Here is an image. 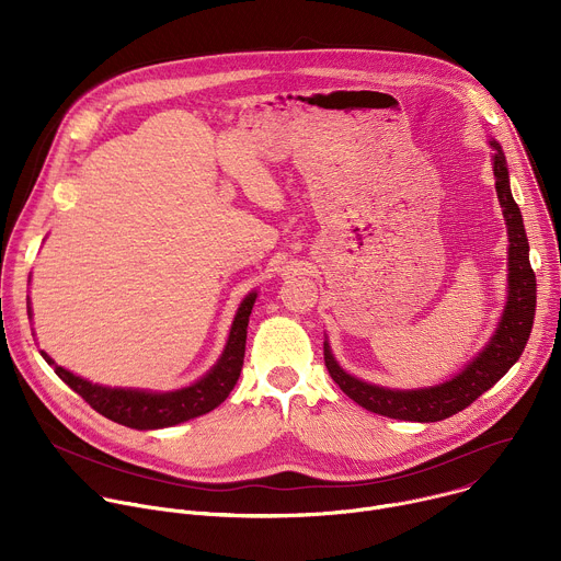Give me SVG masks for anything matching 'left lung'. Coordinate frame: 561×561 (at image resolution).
<instances>
[{
  "instance_id": "left-lung-1",
  "label": "left lung",
  "mask_w": 561,
  "mask_h": 561,
  "mask_svg": "<svg viewBox=\"0 0 561 561\" xmlns=\"http://www.w3.org/2000/svg\"><path fill=\"white\" fill-rule=\"evenodd\" d=\"M493 152V173L497 199L504 208L508 226V301L502 314V322L489 342V346L479 353L457 377L446 383L420 390H390L381 386L366 383L362 379L344 373L331 355L329 344H324V362L333 381L357 402L362 409L404 422H439L446 420L474 399L493 388L508 368L519 359L530 337L535 306H537V284L535 273L528 260V237L524 230V219L519 206L513 199L508 186L506 157L497 141H491Z\"/></svg>"
}]
</instances>
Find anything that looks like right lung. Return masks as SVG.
Returning <instances> with one entry per match:
<instances>
[{
  "mask_svg": "<svg viewBox=\"0 0 561 561\" xmlns=\"http://www.w3.org/2000/svg\"><path fill=\"white\" fill-rule=\"evenodd\" d=\"M255 297L257 293H251L242 301V306H239L230 335H228V344L217 366L197 383L182 390L146 392V390H130V388H106V386L91 383L82 377L72 375L70 370L57 366L46 353L42 355L55 368L61 381H66L87 404H91L93 411L108 417L111 422H117L122 426L137 428V431L175 426L217 409L228 397L232 386L237 383L239 373H242V366H244L247 327H249V314L253 310Z\"/></svg>",
  "mask_w": 561,
  "mask_h": 561,
  "instance_id": "obj_1",
  "label": "right lung"
}]
</instances>
